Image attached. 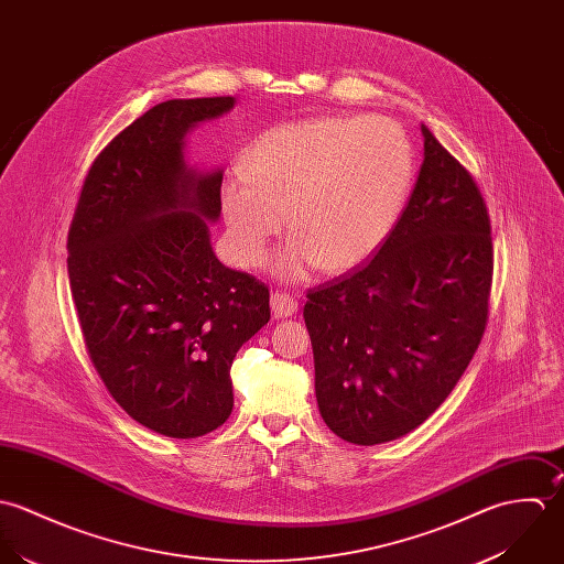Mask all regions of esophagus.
I'll return each mask as SVG.
<instances>
[{
	"mask_svg": "<svg viewBox=\"0 0 564 564\" xmlns=\"http://www.w3.org/2000/svg\"><path fill=\"white\" fill-rule=\"evenodd\" d=\"M270 307H272L274 316L288 318V316H294L299 312V301H296V296H292L288 292H272Z\"/></svg>",
	"mask_w": 564,
	"mask_h": 564,
	"instance_id": "34e87169",
	"label": "esophagus"
}]
</instances>
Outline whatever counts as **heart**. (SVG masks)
Here are the masks:
<instances>
[{
  "instance_id": "b5f03b06",
  "label": "heart",
  "mask_w": 564,
  "mask_h": 564,
  "mask_svg": "<svg viewBox=\"0 0 564 564\" xmlns=\"http://www.w3.org/2000/svg\"><path fill=\"white\" fill-rule=\"evenodd\" d=\"M414 172L410 137L388 117L325 115L274 126L248 148L246 170L228 172L220 185L228 248L239 265L257 268L288 220L279 274L355 270L401 218Z\"/></svg>"
}]
</instances>
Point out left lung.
<instances>
[{"label":"left lung","instance_id":"obj_1","mask_svg":"<svg viewBox=\"0 0 564 564\" xmlns=\"http://www.w3.org/2000/svg\"><path fill=\"white\" fill-rule=\"evenodd\" d=\"M416 187L379 250L307 290L305 325L327 427L372 447L425 423L488 323L492 235L470 172L425 128Z\"/></svg>","mask_w":564,"mask_h":564}]
</instances>
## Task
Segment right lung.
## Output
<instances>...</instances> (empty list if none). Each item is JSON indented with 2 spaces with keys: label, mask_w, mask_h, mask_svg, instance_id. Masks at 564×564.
<instances>
[{
  "label": "right lung",
  "mask_w": 564,
  "mask_h": 564,
  "mask_svg": "<svg viewBox=\"0 0 564 564\" xmlns=\"http://www.w3.org/2000/svg\"><path fill=\"white\" fill-rule=\"evenodd\" d=\"M232 98L167 100L91 163L67 235L87 352L117 405L167 438H198L232 410L230 364L270 321V290L212 250L223 172L185 167L183 137Z\"/></svg>",
  "instance_id": "1"
}]
</instances>
